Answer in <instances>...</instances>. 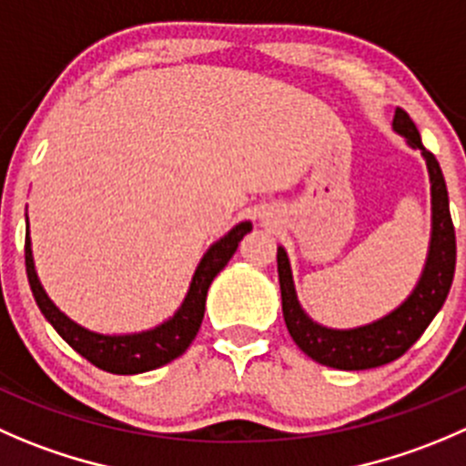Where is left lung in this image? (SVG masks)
<instances>
[{
  "mask_svg": "<svg viewBox=\"0 0 466 466\" xmlns=\"http://www.w3.org/2000/svg\"><path fill=\"white\" fill-rule=\"evenodd\" d=\"M394 132L405 137L412 150H419L426 159L431 175L432 198V229L426 266L414 291L394 311L369 325L350 329H334L316 323L300 307L293 287L291 266L284 248H278V275L282 291V314L289 334L314 362L341 371L376 369L399 360L400 355L426 332L431 320L444 305L455 273V228L451 220L449 191L444 175L435 155L423 147L417 125L403 108L394 113Z\"/></svg>",
  "mask_w": 466,
  "mask_h": 466,
  "instance_id": "1",
  "label": "left lung"
}]
</instances>
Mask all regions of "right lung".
<instances>
[{
  "label": "right lung",
  "mask_w": 466,
  "mask_h": 466,
  "mask_svg": "<svg viewBox=\"0 0 466 466\" xmlns=\"http://www.w3.org/2000/svg\"><path fill=\"white\" fill-rule=\"evenodd\" d=\"M252 229V225L238 223L225 234L220 241H216L205 257L198 264L193 273L191 287H188L187 298L179 305V309L164 320L157 328L146 329L137 334H97L90 329L81 328L75 320L67 319L45 293L40 284L38 273L34 266V255H31V238H29V220H26V241H25V264L29 287L34 291L35 302L45 319L54 325L58 334L75 348L81 358L88 360L97 369L108 373H118V376H134V373H146L152 369H159L164 364L173 362L175 358L191 346L200 329L202 319H205V302L209 284L214 282L216 275L228 266L232 255L237 252L238 241Z\"/></svg>",
  "instance_id": "right-lung-1"
}]
</instances>
